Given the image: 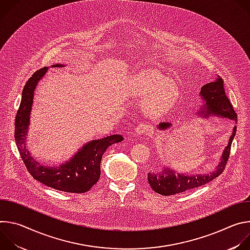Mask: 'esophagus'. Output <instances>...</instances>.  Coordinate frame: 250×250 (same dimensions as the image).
Segmentation results:
<instances>
[{"label":"esophagus","mask_w":250,"mask_h":250,"mask_svg":"<svg viewBox=\"0 0 250 250\" xmlns=\"http://www.w3.org/2000/svg\"><path fill=\"white\" fill-rule=\"evenodd\" d=\"M148 129H149V126H148L146 124L140 123V124L136 126V128L134 129V132H135L136 134H144V133H146V131H148Z\"/></svg>","instance_id":"obj_1"}]
</instances>
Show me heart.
<instances>
[{
    "instance_id": "b5f03b06",
    "label": "heart",
    "mask_w": 250,
    "mask_h": 250,
    "mask_svg": "<svg viewBox=\"0 0 250 250\" xmlns=\"http://www.w3.org/2000/svg\"><path fill=\"white\" fill-rule=\"evenodd\" d=\"M133 91L139 96H148L146 112L150 116H160L167 113L175 104L178 91L174 84L152 72L141 75L133 83Z\"/></svg>"
}]
</instances>
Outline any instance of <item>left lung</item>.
Returning a JSON list of instances; mask_svg holds the SVG:
<instances>
[{
  "mask_svg": "<svg viewBox=\"0 0 250 250\" xmlns=\"http://www.w3.org/2000/svg\"><path fill=\"white\" fill-rule=\"evenodd\" d=\"M200 96L202 97L204 103L198 114L201 117L208 118L210 116H217L221 118H228L235 122L237 121V115L235 114L232 104L226 95L224 80L220 76L216 79V81L204 85L201 89ZM170 126V123H161L159 124L158 128L164 130ZM235 132L236 126L233 127L232 134L229 140V145L226 146L221 157V162L215 171H212L209 174H199L191 176L176 174L174 170H170L169 168H164L159 172H149L147 174V180L152 190L162 196H170L198 188L215 179L225 170L228 159L229 157L231 142Z\"/></svg>",
  "mask_w": 250,
  "mask_h": 250,
  "instance_id": "8db88e82",
  "label": "left lung"
}]
</instances>
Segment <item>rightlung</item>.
I'll return each mask as SVG.
<instances>
[{
  "instance_id": "add662e5",
  "label": "right lung",
  "mask_w": 250,
  "mask_h": 250,
  "mask_svg": "<svg viewBox=\"0 0 250 250\" xmlns=\"http://www.w3.org/2000/svg\"><path fill=\"white\" fill-rule=\"evenodd\" d=\"M51 67H64V65L54 64ZM47 70V67H43L35 71L23 87L21 104L15 122L16 145L27 171L35 180L62 192L85 193L100 179L101 160L106 148L121 142L124 137L121 134H114L92 140L83 146L69 161L58 167L43 166L31 157L30 152L25 147V139L33 103V93Z\"/></svg>"
}]
</instances>
